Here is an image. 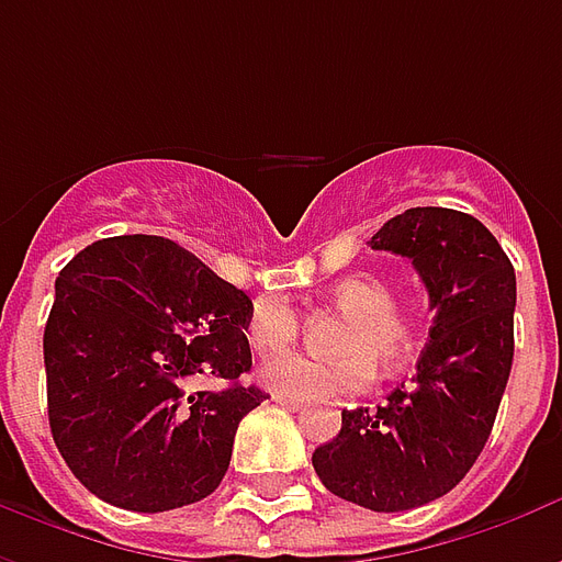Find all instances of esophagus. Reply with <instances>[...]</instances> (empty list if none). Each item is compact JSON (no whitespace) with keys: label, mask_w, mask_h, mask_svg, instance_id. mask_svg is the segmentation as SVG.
Listing matches in <instances>:
<instances>
[{"label":"esophagus","mask_w":562,"mask_h":562,"mask_svg":"<svg viewBox=\"0 0 562 562\" xmlns=\"http://www.w3.org/2000/svg\"><path fill=\"white\" fill-rule=\"evenodd\" d=\"M273 403H280L282 409H289V413H301V409H306V403L289 401V397H282V394H273Z\"/></svg>","instance_id":"esophagus-1"}]
</instances>
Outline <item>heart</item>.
Segmentation results:
<instances>
[{
  "mask_svg": "<svg viewBox=\"0 0 562 562\" xmlns=\"http://www.w3.org/2000/svg\"><path fill=\"white\" fill-rule=\"evenodd\" d=\"M330 304L346 313L337 352L340 358H310L301 352H282L268 358L258 376L273 394L289 401H325L361 391L373 376V367L389 373L413 355L418 342L415 318L397 306V292L379 273H349L328 289ZM301 330V316L285 297H258L246 318V340L256 352L285 349Z\"/></svg>",
  "mask_w": 562,
  "mask_h": 562,
  "instance_id": "heart-1",
  "label": "heart"
}]
</instances>
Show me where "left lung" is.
Segmentation results:
<instances>
[{"instance_id":"1","label":"left lung","mask_w":562,"mask_h":562,"mask_svg":"<svg viewBox=\"0 0 562 562\" xmlns=\"http://www.w3.org/2000/svg\"><path fill=\"white\" fill-rule=\"evenodd\" d=\"M370 246L413 261L434 328L413 382L376 409H342L313 467L340 499L406 512L448 494L491 436L515 355V268L482 222L448 207L406 210Z\"/></svg>"}]
</instances>
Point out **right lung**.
<instances>
[{
  "label": "right lung",
  "instance_id": "obj_1",
  "mask_svg": "<svg viewBox=\"0 0 562 562\" xmlns=\"http://www.w3.org/2000/svg\"><path fill=\"white\" fill-rule=\"evenodd\" d=\"M252 301L156 234L104 237L68 261L44 328L47 418L90 494L128 512L189 506L220 487L234 434L268 394L252 367ZM216 375L222 392H192Z\"/></svg>",
  "mask_w": 562,
  "mask_h": 562
}]
</instances>
